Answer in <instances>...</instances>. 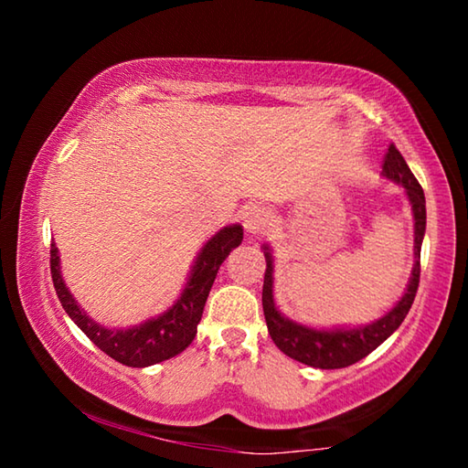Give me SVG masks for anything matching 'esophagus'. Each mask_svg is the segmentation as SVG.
Returning <instances> with one entry per match:
<instances>
[{
  "label": "esophagus",
  "mask_w": 468,
  "mask_h": 468,
  "mask_svg": "<svg viewBox=\"0 0 468 468\" xmlns=\"http://www.w3.org/2000/svg\"><path fill=\"white\" fill-rule=\"evenodd\" d=\"M268 223H271V218H268V212L262 206H251L243 217V227L250 235H260L268 227Z\"/></svg>",
  "instance_id": "obj_1"
}]
</instances>
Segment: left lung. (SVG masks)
Listing matches in <instances>:
<instances>
[{
    "label": "left lung",
    "mask_w": 468,
    "mask_h": 468,
    "mask_svg": "<svg viewBox=\"0 0 468 468\" xmlns=\"http://www.w3.org/2000/svg\"><path fill=\"white\" fill-rule=\"evenodd\" d=\"M382 171L388 179L396 181L407 189L409 202L413 206V218H415V266L410 272L409 287L405 295L396 303L390 312L374 324L361 328L351 330H315L301 326V324L292 322L281 315L276 310L274 297H272V256L271 250L264 248L266 256V272H264V289H262V307L266 326L274 345L281 348L284 355L291 359L305 363V366L320 367V369H340L348 367L359 359L367 357V355L378 348L384 340L392 335V332L400 326L402 320L413 305L417 289H419V274H421V243L425 235V196L423 187L419 186L417 177L410 173L409 165L399 148L394 144L388 146V153L384 156Z\"/></svg>",
    "instance_id": "1"
}]
</instances>
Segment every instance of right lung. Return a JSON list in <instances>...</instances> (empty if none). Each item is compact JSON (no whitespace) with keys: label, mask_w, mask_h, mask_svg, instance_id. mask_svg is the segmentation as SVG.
I'll return each instance as SVG.
<instances>
[{"label":"right lung","mask_w":468,"mask_h":468,"mask_svg":"<svg viewBox=\"0 0 468 468\" xmlns=\"http://www.w3.org/2000/svg\"><path fill=\"white\" fill-rule=\"evenodd\" d=\"M243 239L241 225H231L220 229V231L208 239L202 251L197 253L192 276L186 284L184 292L177 299V303L165 312L158 318L148 320L140 326L128 330L105 328L101 324L92 322L86 315L76 299L69 295L66 282L61 279L59 271V253L55 243H51V279L63 310L72 318L78 328L97 345L102 353H107L111 359L123 363L128 367H148L165 359H171L192 345L197 332V324L202 320V312L212 289V282L217 279L220 264L225 262L229 253Z\"/></svg>","instance_id":"obj_1"}]
</instances>
